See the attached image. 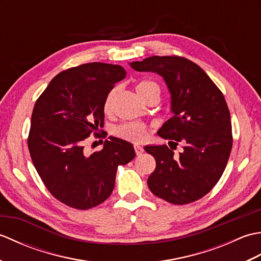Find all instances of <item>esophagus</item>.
Here are the masks:
<instances>
[{
	"mask_svg": "<svg viewBox=\"0 0 261 261\" xmlns=\"http://www.w3.org/2000/svg\"><path fill=\"white\" fill-rule=\"evenodd\" d=\"M135 151L137 153V156H140V154H142V152L145 151V149H143L141 146L139 145H135Z\"/></svg>",
	"mask_w": 261,
	"mask_h": 261,
	"instance_id": "34e87169",
	"label": "esophagus"
}]
</instances>
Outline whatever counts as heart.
I'll list each match as a JSON object with an SVG mask.
<instances>
[{"label":"heart","mask_w":261,"mask_h":261,"mask_svg":"<svg viewBox=\"0 0 261 261\" xmlns=\"http://www.w3.org/2000/svg\"><path fill=\"white\" fill-rule=\"evenodd\" d=\"M136 91L141 99L145 98L148 94H150L152 92L157 93L160 95L159 86L156 84V83H153L151 81H142L140 83H138L136 86ZM116 93H118V90H116V88H113L112 91L109 92L107 97H105L104 107H103L105 113H110L111 111H112ZM113 132L115 136L122 138V139L135 141V142L145 140L148 137V127L146 124L141 123V122H125V123H122L116 127H114Z\"/></svg>","instance_id":"1"}]
</instances>
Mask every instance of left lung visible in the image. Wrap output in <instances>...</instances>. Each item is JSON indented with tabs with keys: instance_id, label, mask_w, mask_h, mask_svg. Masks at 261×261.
<instances>
[{
	"instance_id": "obj_1",
	"label": "left lung",
	"mask_w": 261,
	"mask_h": 261,
	"mask_svg": "<svg viewBox=\"0 0 261 261\" xmlns=\"http://www.w3.org/2000/svg\"><path fill=\"white\" fill-rule=\"evenodd\" d=\"M130 66L165 80L174 116L158 136L170 140L169 145H182L177 156L166 145L145 147L156 160L148 186L171 204L195 202L219 181L230 157L231 116L223 94L198 65L184 57L152 56Z\"/></svg>"
}]
</instances>
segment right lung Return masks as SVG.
<instances>
[{
	"label": "right lung",
	"mask_w": 261,
	"mask_h": 261,
	"mask_svg": "<svg viewBox=\"0 0 261 261\" xmlns=\"http://www.w3.org/2000/svg\"><path fill=\"white\" fill-rule=\"evenodd\" d=\"M125 75L122 66L104 63L69 68L54 77L33 108L28 138L33 166L51 195L70 207L103 203L119 166L136 157L134 146L115 137L102 150L84 151L86 138L104 124L105 97Z\"/></svg>",
	"instance_id": "right-lung-1"
}]
</instances>
